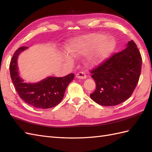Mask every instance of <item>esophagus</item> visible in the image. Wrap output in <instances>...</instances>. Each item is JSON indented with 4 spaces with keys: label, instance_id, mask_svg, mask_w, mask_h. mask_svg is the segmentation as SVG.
I'll return each mask as SVG.
<instances>
[{
    "label": "esophagus",
    "instance_id": "34e87169",
    "mask_svg": "<svg viewBox=\"0 0 152 152\" xmlns=\"http://www.w3.org/2000/svg\"><path fill=\"white\" fill-rule=\"evenodd\" d=\"M77 78H80V79H86V74H85V72H80L78 74H76V76Z\"/></svg>",
    "mask_w": 152,
    "mask_h": 152
}]
</instances>
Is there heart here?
Returning a JSON list of instances; mask_svg holds the SVG:
<instances>
[{
  "label": "heart",
  "instance_id": "1",
  "mask_svg": "<svg viewBox=\"0 0 152 152\" xmlns=\"http://www.w3.org/2000/svg\"><path fill=\"white\" fill-rule=\"evenodd\" d=\"M115 42L113 38H106L102 33H91L71 41L69 46L70 53L74 57L86 56L89 64H95L106 59L114 50ZM65 59L72 62V57L66 54Z\"/></svg>",
  "mask_w": 152,
  "mask_h": 152
}]
</instances>
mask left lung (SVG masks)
I'll return each mask as SVG.
<instances>
[{
	"label": "left lung",
	"mask_w": 152,
	"mask_h": 152,
	"mask_svg": "<svg viewBox=\"0 0 152 152\" xmlns=\"http://www.w3.org/2000/svg\"><path fill=\"white\" fill-rule=\"evenodd\" d=\"M142 57L133 40L120 52L115 53L90 71L96 89L90 97L102 106L122 103L133 94L139 80Z\"/></svg>",
	"instance_id": "left-lung-1"
}]
</instances>
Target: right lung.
Returning a JSON list of instances; mask_svg holds the SVG:
<instances>
[{
    "instance_id": "1",
    "label": "right lung",
    "mask_w": 152,
    "mask_h": 152,
    "mask_svg": "<svg viewBox=\"0 0 152 152\" xmlns=\"http://www.w3.org/2000/svg\"><path fill=\"white\" fill-rule=\"evenodd\" d=\"M27 48L22 46L16 50L10 64V76L16 91L23 101L34 107L42 109L53 108L62 101L74 74H69L61 78L48 77L35 83L24 82L18 74L17 59L19 54Z\"/></svg>"
}]
</instances>
